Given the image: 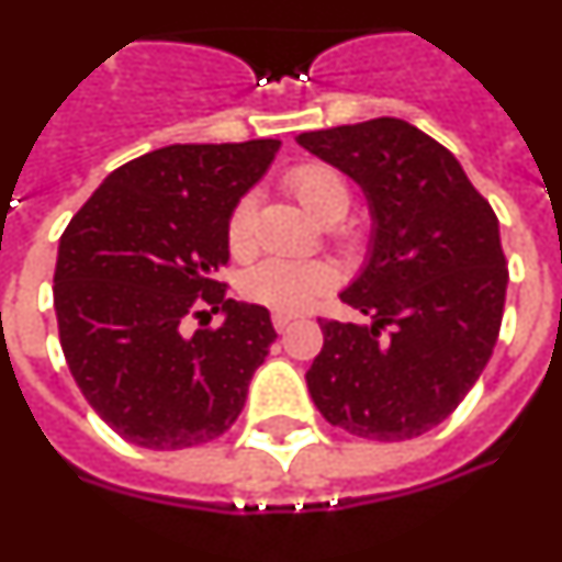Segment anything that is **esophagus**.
Returning <instances> with one entry per match:
<instances>
[{"instance_id": "1", "label": "esophagus", "mask_w": 562, "mask_h": 562, "mask_svg": "<svg viewBox=\"0 0 562 562\" xmlns=\"http://www.w3.org/2000/svg\"><path fill=\"white\" fill-rule=\"evenodd\" d=\"M292 321H295V317H292L290 312H272V326H276L278 331H284Z\"/></svg>"}]
</instances>
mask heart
<instances>
[{"mask_svg": "<svg viewBox=\"0 0 562 562\" xmlns=\"http://www.w3.org/2000/svg\"><path fill=\"white\" fill-rule=\"evenodd\" d=\"M286 188L297 202L321 222L340 220L349 211V186L335 168L324 162H304L286 173ZM227 247L245 256L252 247V200H238L227 220ZM335 272L324 261H292V258H265L245 276V295L256 304L278 312H304L331 290Z\"/></svg>", "mask_w": 562, "mask_h": 562, "instance_id": "b5f03b06", "label": "heart"}]
</instances>
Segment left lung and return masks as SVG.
Segmentation results:
<instances>
[{
	"mask_svg": "<svg viewBox=\"0 0 562 562\" xmlns=\"http://www.w3.org/2000/svg\"><path fill=\"white\" fill-rule=\"evenodd\" d=\"M357 182L371 241L340 292L369 321H321L306 385L326 422L402 441L448 419L484 371L506 301L498 216L448 148L400 117L297 134Z\"/></svg>",
	"mask_w": 562,
	"mask_h": 562,
	"instance_id": "left-lung-1",
	"label": "left lung"
}]
</instances>
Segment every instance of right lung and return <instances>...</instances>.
I'll use <instances>...</instances> for the list:
<instances>
[{"instance_id":"right-lung-1","label":"right lung","mask_w":562,"mask_h":562,"mask_svg":"<svg viewBox=\"0 0 562 562\" xmlns=\"http://www.w3.org/2000/svg\"><path fill=\"white\" fill-rule=\"evenodd\" d=\"M281 140L173 143L114 168L58 241L53 304L78 389L148 450L205 445L241 414L276 340L270 312L225 297L227 220ZM223 310L216 330L188 316Z\"/></svg>"}]
</instances>
